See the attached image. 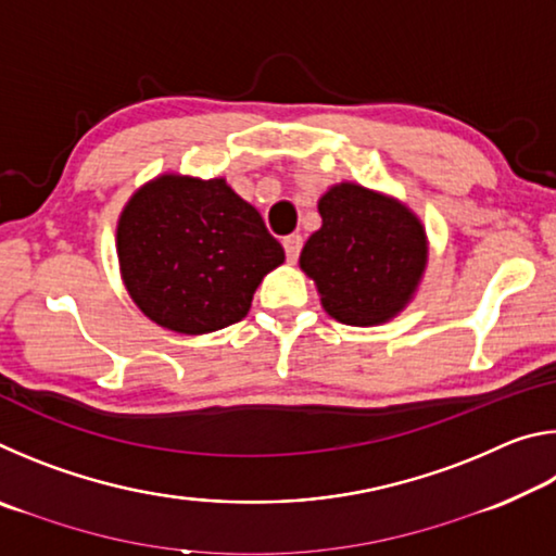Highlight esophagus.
<instances>
[{"mask_svg": "<svg viewBox=\"0 0 556 556\" xmlns=\"http://www.w3.org/2000/svg\"><path fill=\"white\" fill-rule=\"evenodd\" d=\"M301 244H304V240H301V235H287V238H285V252H287V260L289 262H296L299 252H301Z\"/></svg>", "mask_w": 556, "mask_h": 556, "instance_id": "esophagus-1", "label": "esophagus"}]
</instances>
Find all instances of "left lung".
Instances as JSON below:
<instances>
[{"mask_svg":"<svg viewBox=\"0 0 556 556\" xmlns=\"http://www.w3.org/2000/svg\"><path fill=\"white\" fill-rule=\"evenodd\" d=\"M321 230L301 250V269L316 281L328 314L348 326H372L407 304L427 265L421 223L384 195L355 184L333 186L321 201Z\"/></svg>","mask_w":556,"mask_h":556,"instance_id":"8db88e82","label":"left lung"}]
</instances>
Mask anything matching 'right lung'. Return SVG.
I'll return each instance as SVG.
<instances>
[{"label": "right lung", "mask_w": 556, "mask_h": 556, "mask_svg": "<svg viewBox=\"0 0 556 556\" xmlns=\"http://www.w3.org/2000/svg\"><path fill=\"white\" fill-rule=\"evenodd\" d=\"M122 277L135 304L176 333L242 321L262 277L285 262L262 215L223 178L162 176L117 225Z\"/></svg>", "instance_id": "add662e5"}]
</instances>
